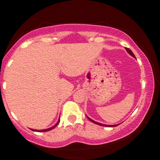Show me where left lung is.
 Returning <instances> with one entry per match:
<instances>
[{
  "mask_svg": "<svg viewBox=\"0 0 160 160\" xmlns=\"http://www.w3.org/2000/svg\"><path fill=\"white\" fill-rule=\"evenodd\" d=\"M126 51H127V52L128 53V54L130 55V56H132V57H134V58H135V55H134V53H133L132 52V50H131V49H128V48H126ZM86 117H87V116H86ZM87 118L89 119V120H90V121H92V122H94V123L97 124V125H99V126H107V127H114V126H118V125H105V124H102V123H100V122H95V121L92 120V119H90V118H89V117H87Z\"/></svg>",
  "mask_w": 160,
  "mask_h": 160,
  "instance_id": "obj_1",
  "label": "left lung"
}]
</instances>
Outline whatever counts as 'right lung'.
Masks as SVG:
<instances>
[{"label": "right lung", "mask_w": 160, "mask_h": 160, "mask_svg": "<svg viewBox=\"0 0 160 160\" xmlns=\"http://www.w3.org/2000/svg\"><path fill=\"white\" fill-rule=\"evenodd\" d=\"M59 122H60V119H58V122H56V123L54 125V126H52V127L49 128H47V129H42V130H37V129H32V128H31V129H32V131H35V132H47V131H49V130H51V129H53V128H56V126H57V125H58V123H59Z\"/></svg>", "instance_id": "add662e5"}]
</instances>
